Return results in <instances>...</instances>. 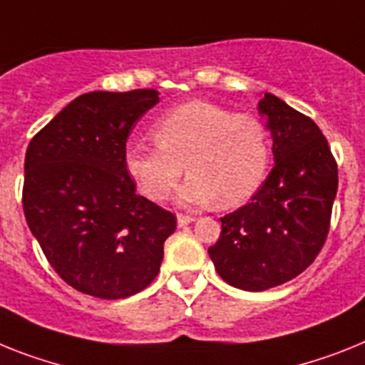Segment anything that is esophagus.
I'll list each match as a JSON object with an SVG mask.
<instances>
[{
	"mask_svg": "<svg viewBox=\"0 0 365 365\" xmlns=\"http://www.w3.org/2000/svg\"><path fill=\"white\" fill-rule=\"evenodd\" d=\"M192 220H195V217L183 215V213H180V215H178V226H180V228H182V226H187V225H191Z\"/></svg>",
	"mask_w": 365,
	"mask_h": 365,
	"instance_id": "1",
	"label": "esophagus"
}]
</instances>
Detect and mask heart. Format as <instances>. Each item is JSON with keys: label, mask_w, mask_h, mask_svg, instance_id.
Here are the masks:
<instances>
[{"label": "heart", "mask_w": 365, "mask_h": 365, "mask_svg": "<svg viewBox=\"0 0 365 365\" xmlns=\"http://www.w3.org/2000/svg\"><path fill=\"white\" fill-rule=\"evenodd\" d=\"M158 146L130 145L124 165L145 197L167 200L189 174L178 202L234 207L249 200L267 176L269 131L258 116L232 113L204 100H191L159 116L152 125Z\"/></svg>", "instance_id": "b5f03b06"}]
</instances>
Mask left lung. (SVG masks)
I'll list each match as a JSON object with an SVG mask.
<instances>
[{
	"label": "left lung",
	"instance_id": "left-lung-1",
	"mask_svg": "<svg viewBox=\"0 0 365 365\" xmlns=\"http://www.w3.org/2000/svg\"><path fill=\"white\" fill-rule=\"evenodd\" d=\"M258 111L274 167L249 204L220 217V237L207 249L219 277L245 292L286 284L312 265L338 192V165L317 124L269 93Z\"/></svg>",
	"mask_w": 365,
	"mask_h": 365
}]
</instances>
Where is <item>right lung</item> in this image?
<instances>
[{"instance_id": "add662e5", "label": "right lung", "mask_w": 365, "mask_h": 365, "mask_svg": "<svg viewBox=\"0 0 365 365\" xmlns=\"http://www.w3.org/2000/svg\"><path fill=\"white\" fill-rule=\"evenodd\" d=\"M154 88L78 96L31 139L24 213L55 272L98 299H125L158 277L176 217L135 192L124 165L133 124Z\"/></svg>"}]
</instances>
